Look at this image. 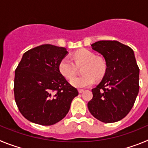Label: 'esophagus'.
Segmentation results:
<instances>
[{
	"label": "esophagus",
	"instance_id": "34e87169",
	"mask_svg": "<svg viewBox=\"0 0 148 148\" xmlns=\"http://www.w3.org/2000/svg\"><path fill=\"white\" fill-rule=\"evenodd\" d=\"M84 91V90H83V89H79V90H78V92H79V93H82Z\"/></svg>",
	"mask_w": 148,
	"mask_h": 148
}]
</instances>
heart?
I'll list each match as a JSON object with an SVG mask.
<instances>
[{
    "mask_svg": "<svg viewBox=\"0 0 148 148\" xmlns=\"http://www.w3.org/2000/svg\"><path fill=\"white\" fill-rule=\"evenodd\" d=\"M73 61L68 56L63 58L59 63L58 69L64 78L71 79L76 73L77 66L84 64L82 73L85 75L73 79L70 82L72 85L78 88L91 86L95 82V78H100L106 71L104 60L96 58L95 53L88 49H80L75 52L73 56Z\"/></svg>",
    "mask_w": 148,
    "mask_h": 148,
    "instance_id": "b5f03b06",
    "label": "heart"
}]
</instances>
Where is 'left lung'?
Listing matches in <instances>:
<instances>
[{"instance_id":"1","label":"left lung","mask_w":148,"mask_h":148,"mask_svg":"<svg viewBox=\"0 0 148 148\" xmlns=\"http://www.w3.org/2000/svg\"><path fill=\"white\" fill-rule=\"evenodd\" d=\"M91 46L102 55L107 68L101 82L92 89L88 109L102 122L120 121L132 109L139 90V68L133 50L117 40H99Z\"/></svg>"}]
</instances>
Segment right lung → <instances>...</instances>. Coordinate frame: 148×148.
I'll return each mask as SVG.
<instances>
[{
    "label": "right lung",
    "mask_w": 148,
    "mask_h": 148,
    "mask_svg": "<svg viewBox=\"0 0 148 148\" xmlns=\"http://www.w3.org/2000/svg\"><path fill=\"white\" fill-rule=\"evenodd\" d=\"M67 53L64 47L44 44L23 55L15 70L14 95L19 111L31 122L44 126L58 122L78 95L58 69Z\"/></svg>",
    "instance_id": "add662e5"
}]
</instances>
